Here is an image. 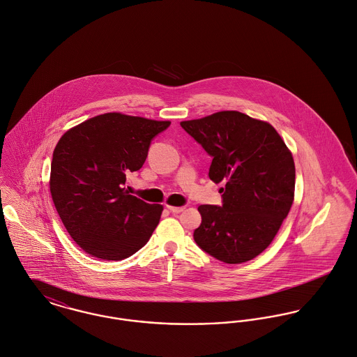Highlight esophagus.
<instances>
[{"label":"esophagus","instance_id":"obj_1","mask_svg":"<svg viewBox=\"0 0 357 357\" xmlns=\"http://www.w3.org/2000/svg\"><path fill=\"white\" fill-rule=\"evenodd\" d=\"M167 208H168L171 212H174V213H179V212H182V211L185 209V206H174V205H167Z\"/></svg>","mask_w":357,"mask_h":357}]
</instances>
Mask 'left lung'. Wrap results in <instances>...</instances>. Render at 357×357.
<instances>
[{
    "label": "left lung",
    "mask_w": 357,
    "mask_h": 357,
    "mask_svg": "<svg viewBox=\"0 0 357 357\" xmlns=\"http://www.w3.org/2000/svg\"><path fill=\"white\" fill-rule=\"evenodd\" d=\"M181 126L212 156L209 178L223 204L199 205L198 246L227 264L249 261L274 241L294 201L291 152L264 120L220 111Z\"/></svg>",
    "instance_id": "obj_1"
}]
</instances>
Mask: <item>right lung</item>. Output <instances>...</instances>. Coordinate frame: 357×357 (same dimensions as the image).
<instances>
[{
  "mask_svg": "<svg viewBox=\"0 0 357 357\" xmlns=\"http://www.w3.org/2000/svg\"><path fill=\"white\" fill-rule=\"evenodd\" d=\"M171 121L108 112L84 120L59 139L49 188L68 234L87 255L123 260L158 227L162 205L127 193L126 175L138 171L153 137Z\"/></svg>",
  "mask_w": 357,
  "mask_h": 357,
  "instance_id": "1",
  "label": "right lung"
}]
</instances>
